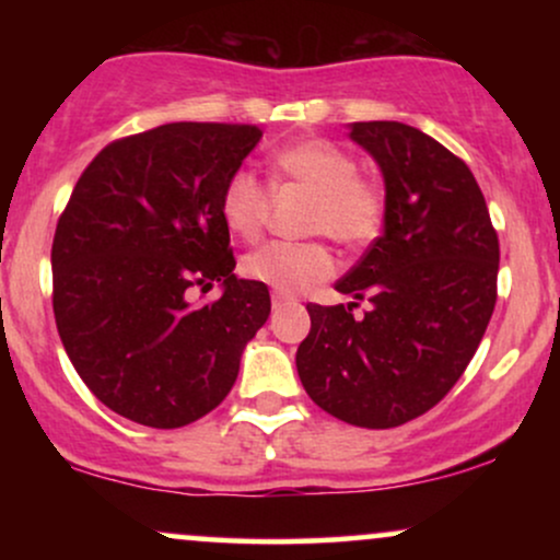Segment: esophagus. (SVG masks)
<instances>
[{
    "mask_svg": "<svg viewBox=\"0 0 560 560\" xmlns=\"http://www.w3.org/2000/svg\"><path fill=\"white\" fill-rule=\"evenodd\" d=\"M271 302H273V307H284V305H289V302H292V298H289V294H281V292H276Z\"/></svg>",
    "mask_w": 560,
    "mask_h": 560,
    "instance_id": "obj_1",
    "label": "esophagus"
}]
</instances>
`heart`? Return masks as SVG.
I'll return each instance as SVG.
<instances>
[{
    "mask_svg": "<svg viewBox=\"0 0 560 560\" xmlns=\"http://www.w3.org/2000/svg\"><path fill=\"white\" fill-rule=\"evenodd\" d=\"M273 182L313 195L307 231L326 234L342 247L374 242L384 223V195L358 176V163L326 139H305L273 155ZM271 210V189L255 171L236 168L221 191V215L231 234L258 240ZM253 281L281 294L318 287L334 273V258L320 242H268L242 260Z\"/></svg>",
    "mask_w": 560,
    "mask_h": 560,
    "instance_id": "b5f03b06",
    "label": "heart"
}]
</instances>
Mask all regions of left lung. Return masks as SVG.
I'll use <instances>...</instances> for the list:
<instances>
[{
  "label": "left lung",
  "instance_id": "1",
  "mask_svg": "<svg viewBox=\"0 0 560 560\" xmlns=\"http://www.w3.org/2000/svg\"><path fill=\"white\" fill-rule=\"evenodd\" d=\"M350 139L384 176V231L337 281L369 300L311 302L298 374L334 419L392 429L434 408L464 376L498 300L500 244L468 165L397 120L352 124Z\"/></svg>",
  "mask_w": 560,
  "mask_h": 560
}]
</instances>
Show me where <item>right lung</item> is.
<instances>
[{
  "instance_id": "right-lung-1",
  "label": "right lung",
  "mask_w": 560,
  "mask_h": 560,
  "mask_svg": "<svg viewBox=\"0 0 560 560\" xmlns=\"http://www.w3.org/2000/svg\"><path fill=\"white\" fill-rule=\"evenodd\" d=\"M258 126L165 124L107 144L81 173L52 242V307L70 363L100 402L152 429L218 408L271 313L236 279L221 191ZM221 280L195 306L188 289Z\"/></svg>"
}]
</instances>
